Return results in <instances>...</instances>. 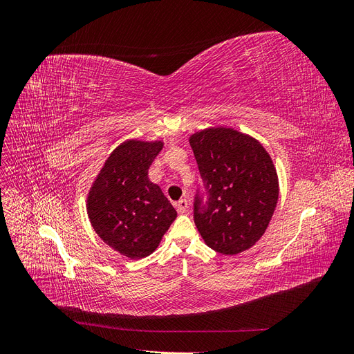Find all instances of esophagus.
Returning <instances> with one entry per match:
<instances>
[{
	"label": "esophagus",
	"mask_w": 354,
	"mask_h": 354,
	"mask_svg": "<svg viewBox=\"0 0 354 354\" xmlns=\"http://www.w3.org/2000/svg\"><path fill=\"white\" fill-rule=\"evenodd\" d=\"M176 208L178 211V214H185L189 208V202L186 199H180L178 202H176Z\"/></svg>",
	"instance_id": "1"
}]
</instances>
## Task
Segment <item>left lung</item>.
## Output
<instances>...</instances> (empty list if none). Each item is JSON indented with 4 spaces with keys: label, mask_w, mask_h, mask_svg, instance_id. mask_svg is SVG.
<instances>
[{
    "label": "left lung",
    "mask_w": 354,
    "mask_h": 354,
    "mask_svg": "<svg viewBox=\"0 0 354 354\" xmlns=\"http://www.w3.org/2000/svg\"><path fill=\"white\" fill-rule=\"evenodd\" d=\"M207 189L195 201V224L211 250L236 255L264 234L279 198V178L264 146L230 127L189 137Z\"/></svg>",
    "instance_id": "8db88e82"
}]
</instances>
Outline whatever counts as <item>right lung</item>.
Here are the masks:
<instances>
[{"instance_id":"right-lung-1","label":"right lung","mask_w":354,"mask_h":354,"mask_svg":"<svg viewBox=\"0 0 354 354\" xmlns=\"http://www.w3.org/2000/svg\"><path fill=\"white\" fill-rule=\"evenodd\" d=\"M162 140L122 142L106 158L87 195L94 232L130 260L151 255L177 211L162 189L149 178V167L162 151Z\"/></svg>"}]
</instances>
